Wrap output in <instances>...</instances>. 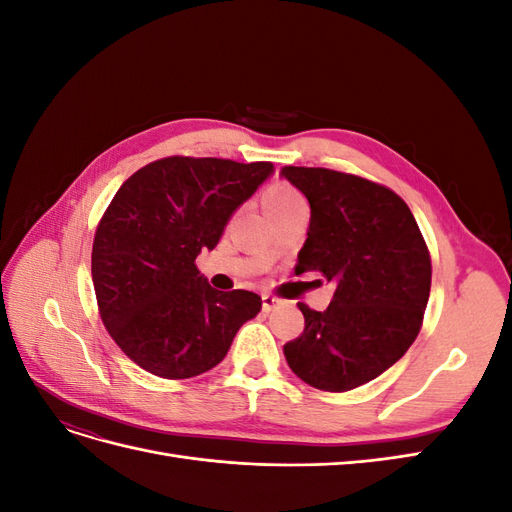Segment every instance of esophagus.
<instances>
[{
	"mask_svg": "<svg viewBox=\"0 0 512 512\" xmlns=\"http://www.w3.org/2000/svg\"><path fill=\"white\" fill-rule=\"evenodd\" d=\"M275 305H280V299L273 297V294H262V309H265V312H271Z\"/></svg>",
	"mask_w": 512,
	"mask_h": 512,
	"instance_id": "34e87169",
	"label": "esophagus"
}]
</instances>
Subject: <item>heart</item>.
Returning a JSON list of instances; mask_svg holds the SVG:
<instances>
[{"label":"heart","mask_w":512,"mask_h":512,"mask_svg":"<svg viewBox=\"0 0 512 512\" xmlns=\"http://www.w3.org/2000/svg\"><path fill=\"white\" fill-rule=\"evenodd\" d=\"M262 205H265L271 218H277V215L305 209V198L290 183H273L262 192Z\"/></svg>","instance_id":"obj_1"}]
</instances>
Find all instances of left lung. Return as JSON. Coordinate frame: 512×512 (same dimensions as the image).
<instances>
[{"label": "left lung", "instance_id": "8db88e82", "mask_svg": "<svg viewBox=\"0 0 512 512\" xmlns=\"http://www.w3.org/2000/svg\"><path fill=\"white\" fill-rule=\"evenodd\" d=\"M312 218L297 275L335 282L324 312L299 303L303 333L284 346L290 369L320 391L344 393L397 363L421 331L431 258L410 207L393 190L329 168L284 166Z\"/></svg>", "mask_w": 512, "mask_h": 512}]
</instances>
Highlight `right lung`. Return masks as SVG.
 Masks as SVG:
<instances>
[{
  "label": "right lung",
  "mask_w": 512,
  "mask_h": 512,
  "mask_svg": "<svg viewBox=\"0 0 512 512\" xmlns=\"http://www.w3.org/2000/svg\"><path fill=\"white\" fill-rule=\"evenodd\" d=\"M273 173L271 162L170 156L123 181L91 250L100 318L138 367L185 380L218 365L262 299L209 286L194 260Z\"/></svg>",
  "instance_id": "right-lung-1"
}]
</instances>
